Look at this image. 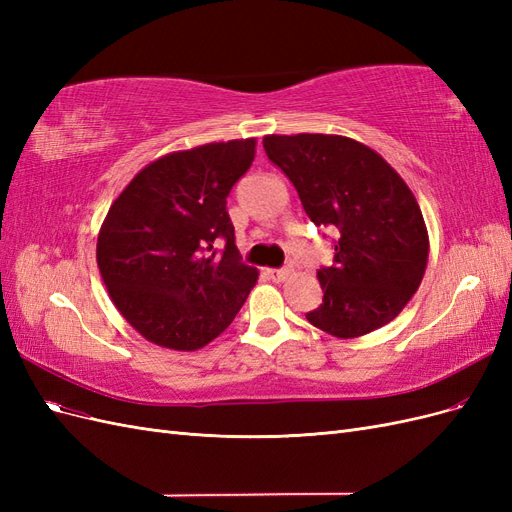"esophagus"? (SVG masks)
I'll list each match as a JSON object with an SVG mask.
<instances>
[{
    "instance_id": "esophagus-1",
    "label": "esophagus",
    "mask_w": 512,
    "mask_h": 512,
    "mask_svg": "<svg viewBox=\"0 0 512 512\" xmlns=\"http://www.w3.org/2000/svg\"><path fill=\"white\" fill-rule=\"evenodd\" d=\"M290 273H292L290 269H269V277H271L273 282H277V284L286 282L288 277H290Z\"/></svg>"
}]
</instances>
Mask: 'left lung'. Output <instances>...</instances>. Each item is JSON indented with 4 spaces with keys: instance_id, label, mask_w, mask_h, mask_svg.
Instances as JSON below:
<instances>
[{
    "instance_id": "obj_1",
    "label": "left lung",
    "mask_w": 512,
    "mask_h": 512,
    "mask_svg": "<svg viewBox=\"0 0 512 512\" xmlns=\"http://www.w3.org/2000/svg\"><path fill=\"white\" fill-rule=\"evenodd\" d=\"M267 156L316 226H337L333 267L318 269L322 305L305 318L339 339L399 316L423 282L429 235L412 190L371 147L339 134H269Z\"/></svg>"
}]
</instances>
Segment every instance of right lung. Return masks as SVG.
<instances>
[{"label": "right lung", "mask_w": 512, "mask_h": 512, "mask_svg": "<svg viewBox=\"0 0 512 512\" xmlns=\"http://www.w3.org/2000/svg\"><path fill=\"white\" fill-rule=\"evenodd\" d=\"M256 138L207 143L149 162L98 232L108 297L147 342L194 352L228 329L258 282L239 260L226 198L252 166ZM227 241L218 257L212 243Z\"/></svg>", "instance_id": "1"}]
</instances>
